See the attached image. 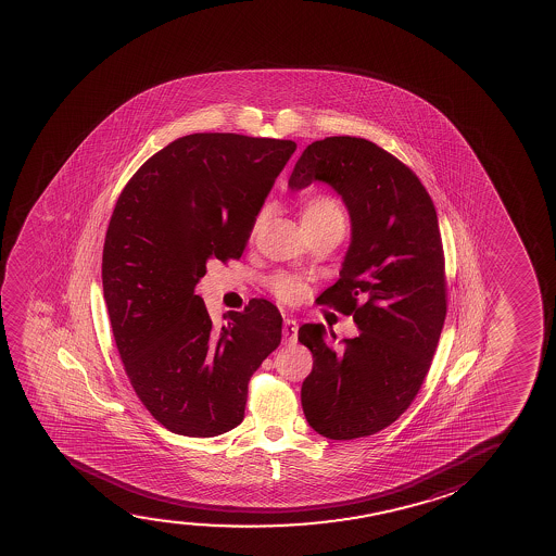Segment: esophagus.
I'll return each mask as SVG.
<instances>
[{"label":"esophagus","mask_w":556,"mask_h":556,"mask_svg":"<svg viewBox=\"0 0 556 556\" xmlns=\"http://www.w3.org/2000/svg\"><path fill=\"white\" fill-rule=\"evenodd\" d=\"M282 338L285 342H296L298 338V323L294 319L282 320Z\"/></svg>","instance_id":"obj_1"}]
</instances>
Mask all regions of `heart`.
<instances>
[{
	"label": "heart",
	"instance_id": "obj_1",
	"mask_svg": "<svg viewBox=\"0 0 556 556\" xmlns=\"http://www.w3.org/2000/svg\"><path fill=\"white\" fill-rule=\"evenodd\" d=\"M264 214H260L258 222ZM343 220V211L336 199L328 195H315L305 201L302 208V224H323V222ZM271 289L282 300H294L302 294V287L290 277H275Z\"/></svg>",
	"mask_w": 556,
	"mask_h": 556
}]
</instances>
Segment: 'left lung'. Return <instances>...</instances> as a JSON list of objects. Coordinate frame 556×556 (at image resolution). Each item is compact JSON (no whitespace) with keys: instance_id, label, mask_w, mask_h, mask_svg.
<instances>
[{"instance_id":"1","label":"left lung","mask_w":556,"mask_h":556,"mask_svg":"<svg viewBox=\"0 0 556 556\" xmlns=\"http://www.w3.org/2000/svg\"><path fill=\"white\" fill-rule=\"evenodd\" d=\"M313 182L342 198L351 222L340 279L317 302L353 315L361 334L332 350V330L300 327L313 355L302 408L317 433L351 441L391 426L426 380L446 317L441 231L418 176L365 138L307 146L289 188Z\"/></svg>"}]
</instances>
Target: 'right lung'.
<instances>
[{
	"label": "right lung",
	"mask_w": 556,
	"mask_h": 556,
	"mask_svg": "<svg viewBox=\"0 0 556 556\" xmlns=\"http://www.w3.org/2000/svg\"><path fill=\"white\" fill-rule=\"evenodd\" d=\"M292 140L236 132L176 138L115 203L102 289L125 372L168 431L208 439L244 418L249 380L281 343V313L252 300L216 327L195 285L211 258H239Z\"/></svg>",
	"instance_id": "1"
}]
</instances>
